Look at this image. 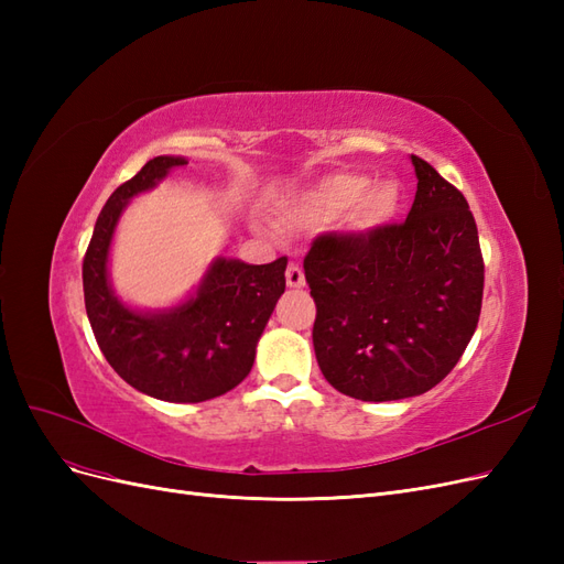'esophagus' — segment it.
I'll use <instances>...</instances> for the list:
<instances>
[{"label": "esophagus", "instance_id": "obj_1", "mask_svg": "<svg viewBox=\"0 0 564 564\" xmlns=\"http://www.w3.org/2000/svg\"><path fill=\"white\" fill-rule=\"evenodd\" d=\"M284 275H286V286L301 289V286L305 284V275H303V270H301V265H299V263H289Z\"/></svg>", "mask_w": 564, "mask_h": 564}]
</instances>
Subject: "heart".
Returning a JSON list of instances; mask_svg holds the SVG:
<instances>
[{"label": "heart", "mask_w": 564, "mask_h": 564, "mask_svg": "<svg viewBox=\"0 0 564 564\" xmlns=\"http://www.w3.org/2000/svg\"><path fill=\"white\" fill-rule=\"evenodd\" d=\"M402 193L398 183L371 178L355 172H338L317 181L289 207V216L305 224H327L346 214V226L355 232L379 230L398 216Z\"/></svg>", "instance_id": "obj_1"}]
</instances>
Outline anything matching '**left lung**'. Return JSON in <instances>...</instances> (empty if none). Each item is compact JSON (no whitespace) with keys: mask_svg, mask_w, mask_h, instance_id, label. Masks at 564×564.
Segmentation results:
<instances>
[{"mask_svg":"<svg viewBox=\"0 0 564 564\" xmlns=\"http://www.w3.org/2000/svg\"><path fill=\"white\" fill-rule=\"evenodd\" d=\"M416 197L402 224L315 237L303 270L317 365L365 402L421 395L456 367L482 308L485 263L460 191L412 155Z\"/></svg>","mask_w":564,"mask_h":564,"instance_id":"8db88e82","label":"left lung"}]
</instances>
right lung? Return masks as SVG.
<instances>
[{"label": "right lung", "mask_w": 564, "mask_h": 564, "mask_svg": "<svg viewBox=\"0 0 564 564\" xmlns=\"http://www.w3.org/2000/svg\"><path fill=\"white\" fill-rule=\"evenodd\" d=\"M185 164L183 158L162 155L119 185L98 214L82 263L84 305L100 352L129 386L164 402H204L242 383L286 284V256L265 265L216 259L197 294L178 308L139 313L117 301L108 282V251L119 216L133 195Z\"/></svg>", "instance_id": "right-lung-1"}]
</instances>
